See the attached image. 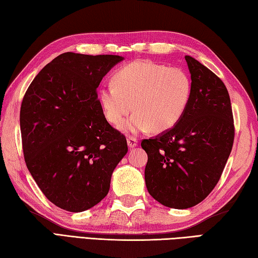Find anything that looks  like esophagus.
I'll return each mask as SVG.
<instances>
[{"label":"esophagus","instance_id":"obj_1","mask_svg":"<svg viewBox=\"0 0 258 258\" xmlns=\"http://www.w3.org/2000/svg\"><path fill=\"white\" fill-rule=\"evenodd\" d=\"M138 143H139V140L134 138V136H128L127 138V145L130 148H135V146L138 145Z\"/></svg>","mask_w":258,"mask_h":258}]
</instances>
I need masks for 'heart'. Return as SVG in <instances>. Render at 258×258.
<instances>
[{
    "label": "heart",
    "mask_w": 258,
    "mask_h": 258,
    "mask_svg": "<svg viewBox=\"0 0 258 258\" xmlns=\"http://www.w3.org/2000/svg\"><path fill=\"white\" fill-rule=\"evenodd\" d=\"M113 84L99 90V103L106 119L115 126L136 112L122 128L155 133L172 128L183 117L192 97V80L181 68H171L151 60H138L120 67Z\"/></svg>",
    "instance_id": "b5f03b06"
}]
</instances>
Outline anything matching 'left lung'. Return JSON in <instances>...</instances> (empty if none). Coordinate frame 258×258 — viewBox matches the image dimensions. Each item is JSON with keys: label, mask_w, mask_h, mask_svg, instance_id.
<instances>
[{"label": "left lung", "mask_w": 258, "mask_h": 258, "mask_svg": "<svg viewBox=\"0 0 258 258\" xmlns=\"http://www.w3.org/2000/svg\"><path fill=\"white\" fill-rule=\"evenodd\" d=\"M185 61L192 80L188 109L172 128L141 143L148 154L144 174L149 194L174 209L191 208L214 190L235 138L223 80L190 55Z\"/></svg>", "instance_id": "left-lung-1"}]
</instances>
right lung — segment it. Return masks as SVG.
I'll use <instances>...</instances> for the list:
<instances>
[{
    "label": "right lung",
    "instance_id": "add662e5",
    "mask_svg": "<svg viewBox=\"0 0 258 258\" xmlns=\"http://www.w3.org/2000/svg\"><path fill=\"white\" fill-rule=\"evenodd\" d=\"M124 58L66 52L41 69L20 109L25 164L42 194L80 213L108 194L126 138L105 118L97 98L104 76Z\"/></svg>",
    "mask_w": 258,
    "mask_h": 258
}]
</instances>
